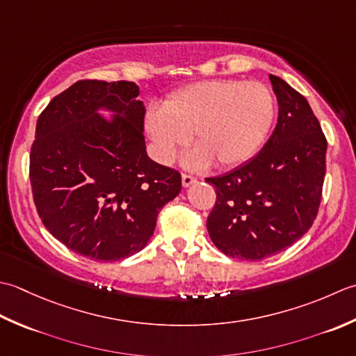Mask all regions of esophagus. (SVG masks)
<instances>
[{
	"instance_id": "obj_1",
	"label": "esophagus",
	"mask_w": 356,
	"mask_h": 356,
	"mask_svg": "<svg viewBox=\"0 0 356 356\" xmlns=\"http://www.w3.org/2000/svg\"><path fill=\"white\" fill-rule=\"evenodd\" d=\"M181 179H183V186L184 187H188L191 184H193L195 181H197L192 175H188V173H183V175H181Z\"/></svg>"
}]
</instances>
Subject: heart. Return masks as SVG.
<instances>
[{"label": "heart", "instance_id": "b5f03b06", "mask_svg": "<svg viewBox=\"0 0 356 356\" xmlns=\"http://www.w3.org/2000/svg\"><path fill=\"white\" fill-rule=\"evenodd\" d=\"M275 117V98L263 83L212 79L173 92L163 108H152L146 126L158 158L168 163L192 134L197 149L187 168H235L257 154Z\"/></svg>", "mask_w": 356, "mask_h": 356}]
</instances>
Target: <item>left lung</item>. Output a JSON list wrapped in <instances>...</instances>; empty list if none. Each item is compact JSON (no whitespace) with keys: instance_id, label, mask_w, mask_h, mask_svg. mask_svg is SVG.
<instances>
[{"instance_id":"8db88e82","label":"left lung","mask_w":356,"mask_h":356,"mask_svg":"<svg viewBox=\"0 0 356 356\" xmlns=\"http://www.w3.org/2000/svg\"><path fill=\"white\" fill-rule=\"evenodd\" d=\"M278 99L273 134L249 163L220 177L207 230L222 253L261 261L286 250L306 234L320 209L327 140L300 92L269 75Z\"/></svg>"}]
</instances>
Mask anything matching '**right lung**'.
<instances>
[{"instance_id": "right-lung-1", "label": "right lung", "mask_w": 356, "mask_h": 356, "mask_svg": "<svg viewBox=\"0 0 356 356\" xmlns=\"http://www.w3.org/2000/svg\"><path fill=\"white\" fill-rule=\"evenodd\" d=\"M135 83L81 79L36 121L31 149L33 201L67 249L120 261L146 248L156 218L181 191L179 172L147 156L146 107ZM118 113L111 122L96 111Z\"/></svg>"}]
</instances>
